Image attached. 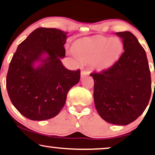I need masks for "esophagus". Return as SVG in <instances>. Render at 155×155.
<instances>
[{
  "label": "esophagus",
  "mask_w": 155,
  "mask_h": 155,
  "mask_svg": "<svg viewBox=\"0 0 155 155\" xmlns=\"http://www.w3.org/2000/svg\"><path fill=\"white\" fill-rule=\"evenodd\" d=\"M89 74H90V73L86 70H82L81 71V78H84L85 77H86V76H88Z\"/></svg>",
  "instance_id": "obj_1"
}]
</instances>
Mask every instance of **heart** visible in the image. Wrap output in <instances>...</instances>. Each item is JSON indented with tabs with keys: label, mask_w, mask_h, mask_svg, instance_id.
<instances>
[{
	"label": "heart",
	"mask_w": 155,
	"mask_h": 155,
	"mask_svg": "<svg viewBox=\"0 0 155 155\" xmlns=\"http://www.w3.org/2000/svg\"><path fill=\"white\" fill-rule=\"evenodd\" d=\"M124 45L119 38L97 37L85 38L76 42L72 53L83 62H90L93 67L102 70L112 66L118 60Z\"/></svg>",
	"instance_id": "heart-1"
}]
</instances>
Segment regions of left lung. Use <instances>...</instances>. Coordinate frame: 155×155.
<instances>
[{"mask_svg": "<svg viewBox=\"0 0 155 155\" xmlns=\"http://www.w3.org/2000/svg\"><path fill=\"white\" fill-rule=\"evenodd\" d=\"M124 53L112 67L91 74L94 79L95 108L104 121L128 125L147 107L151 96V75L146 53L129 31L116 33Z\"/></svg>", "mask_w": 155, "mask_h": 155, "instance_id": "left-lung-1", "label": "left lung"}]
</instances>
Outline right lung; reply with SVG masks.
I'll return each instance as SVG.
<instances>
[{"instance_id":"obj_1","label":"right lung","mask_w":155,"mask_h":155,"mask_svg":"<svg viewBox=\"0 0 155 155\" xmlns=\"http://www.w3.org/2000/svg\"><path fill=\"white\" fill-rule=\"evenodd\" d=\"M67 34L55 28H38L12 57L6 88L13 105L27 119L42 121L58 115L69 89L79 81V69L69 70L60 60L65 56Z\"/></svg>"}]
</instances>
